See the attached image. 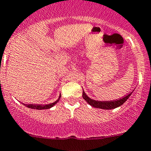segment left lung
Instances as JSON below:
<instances>
[{
    "mask_svg": "<svg viewBox=\"0 0 151 151\" xmlns=\"http://www.w3.org/2000/svg\"><path fill=\"white\" fill-rule=\"evenodd\" d=\"M132 94V93H129L128 95H127L124 97L121 98V99H118L117 100H113V101H96L93 100V99H91V98L88 97L85 93L83 91L82 93V97L84 98L85 101L88 104L91 105V106L94 108H98V109H115V108L119 107L121 106V105L124 104L126 101L127 100V99L130 96V95Z\"/></svg>",
    "mask_w": 151,
    "mask_h": 151,
    "instance_id": "obj_1",
    "label": "left lung"
}]
</instances>
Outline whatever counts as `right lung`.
<instances>
[{
  "mask_svg": "<svg viewBox=\"0 0 151 151\" xmlns=\"http://www.w3.org/2000/svg\"><path fill=\"white\" fill-rule=\"evenodd\" d=\"M60 95L59 96V99L60 98ZM59 99H58L57 101H55V103H50V104H48V105H45V106H41V105H35V104H24V106H26L27 107L30 108V109H37V110H42V109H50L52 108V106H55L58 102Z\"/></svg>",
  "mask_w": 151,
  "mask_h": 151,
  "instance_id": "right-lung-1",
  "label": "right lung"
}]
</instances>
